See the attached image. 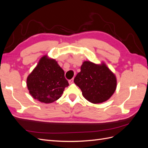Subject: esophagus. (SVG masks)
<instances>
[{"mask_svg": "<svg viewBox=\"0 0 148 148\" xmlns=\"http://www.w3.org/2000/svg\"><path fill=\"white\" fill-rule=\"evenodd\" d=\"M73 78H72V79H69V83H70V84H71V83H73Z\"/></svg>", "mask_w": 148, "mask_h": 148, "instance_id": "1", "label": "esophagus"}]
</instances>
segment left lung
<instances>
[{"label": "left lung", "mask_w": 148, "mask_h": 148, "mask_svg": "<svg viewBox=\"0 0 148 148\" xmlns=\"http://www.w3.org/2000/svg\"><path fill=\"white\" fill-rule=\"evenodd\" d=\"M74 82L81 89L85 99L94 104L108 100L117 87L115 76L108 67L104 64L96 65L89 61L83 62Z\"/></svg>", "instance_id": "1"}]
</instances>
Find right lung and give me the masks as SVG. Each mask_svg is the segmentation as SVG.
Returning a JSON list of instances; mask_svg holds the SVG:
<instances>
[{
	"label": "right lung",
	"mask_w": 148,
	"mask_h": 148,
	"mask_svg": "<svg viewBox=\"0 0 148 148\" xmlns=\"http://www.w3.org/2000/svg\"><path fill=\"white\" fill-rule=\"evenodd\" d=\"M26 82L34 99L46 104L59 99L65 88L69 85L64 71L55 60L47 59L46 56L40 59Z\"/></svg>",
	"instance_id": "obj_1"
}]
</instances>
